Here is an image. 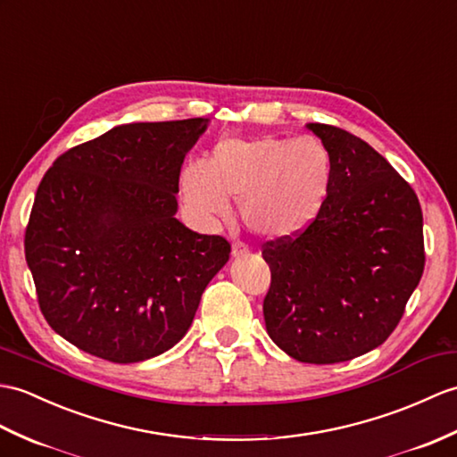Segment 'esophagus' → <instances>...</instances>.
I'll return each mask as SVG.
<instances>
[{
	"label": "esophagus",
	"instance_id": "34e87169",
	"mask_svg": "<svg viewBox=\"0 0 457 457\" xmlns=\"http://www.w3.org/2000/svg\"><path fill=\"white\" fill-rule=\"evenodd\" d=\"M245 254H249V245H247V243H243V241L233 243V247H231V257L233 259L245 257Z\"/></svg>",
	"mask_w": 457,
	"mask_h": 457
}]
</instances>
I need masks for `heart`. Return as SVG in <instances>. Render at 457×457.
Returning <instances> with one entry per match:
<instances>
[{"label": "heart", "instance_id": "b5f03b06", "mask_svg": "<svg viewBox=\"0 0 457 457\" xmlns=\"http://www.w3.org/2000/svg\"><path fill=\"white\" fill-rule=\"evenodd\" d=\"M331 183V154L312 136L224 140L208 163L190 162L180 177L187 203L198 214L226 216L231 198L241 203L247 228L267 239L292 237L310 226Z\"/></svg>", "mask_w": 457, "mask_h": 457}]
</instances>
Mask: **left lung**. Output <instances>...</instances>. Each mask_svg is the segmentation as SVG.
I'll use <instances>...</instances> for the list:
<instances>
[{
	"mask_svg": "<svg viewBox=\"0 0 457 457\" xmlns=\"http://www.w3.org/2000/svg\"><path fill=\"white\" fill-rule=\"evenodd\" d=\"M331 154L325 206L292 237L262 245L267 333L307 364L346 362L395 331L424 270L415 190L358 136L312 122Z\"/></svg>",
	"mask_w": 457,
	"mask_h": 457,
	"instance_id": "left-lung-1",
	"label": "left lung"
}]
</instances>
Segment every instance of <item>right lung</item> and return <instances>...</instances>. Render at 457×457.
Here are the masks:
<instances>
[{
	"label": "right lung",
	"instance_id": "obj_1",
	"mask_svg": "<svg viewBox=\"0 0 457 457\" xmlns=\"http://www.w3.org/2000/svg\"><path fill=\"white\" fill-rule=\"evenodd\" d=\"M208 119L122 124L42 177L25 229L38 307L68 343L116 364L175 346L229 259L175 218L179 175Z\"/></svg>",
	"mask_w": 457,
	"mask_h": 457
}]
</instances>
